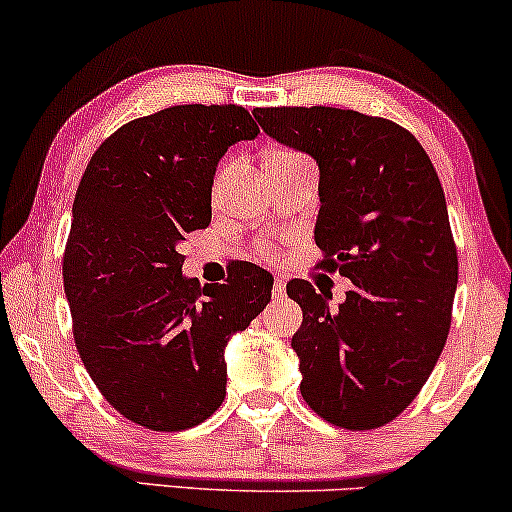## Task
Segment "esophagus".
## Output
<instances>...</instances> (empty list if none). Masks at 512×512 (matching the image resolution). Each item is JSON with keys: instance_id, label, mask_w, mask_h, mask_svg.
Listing matches in <instances>:
<instances>
[{"instance_id": "esophagus-1", "label": "esophagus", "mask_w": 512, "mask_h": 512, "mask_svg": "<svg viewBox=\"0 0 512 512\" xmlns=\"http://www.w3.org/2000/svg\"><path fill=\"white\" fill-rule=\"evenodd\" d=\"M284 293H286V284L281 279H274V286H272V296L276 298V301H279V298H284Z\"/></svg>"}]
</instances>
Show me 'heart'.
Segmentation results:
<instances>
[{"label":"heart","instance_id":"obj_1","mask_svg":"<svg viewBox=\"0 0 512 512\" xmlns=\"http://www.w3.org/2000/svg\"><path fill=\"white\" fill-rule=\"evenodd\" d=\"M298 158H305V156L296 154V151H274V154L269 156L267 161L286 163V161H298ZM226 178H228V170L226 168L219 170V175H216V180H214V199L219 197V192H221V187H223V182H226ZM264 252H272V250H264Z\"/></svg>","mask_w":512,"mask_h":512}]
</instances>
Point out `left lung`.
<instances>
[{
    "instance_id": "1",
    "label": "left lung",
    "mask_w": 512,
    "mask_h": 512,
    "mask_svg": "<svg viewBox=\"0 0 512 512\" xmlns=\"http://www.w3.org/2000/svg\"><path fill=\"white\" fill-rule=\"evenodd\" d=\"M264 132L320 166L317 269L349 276L337 310L305 279L291 346L301 395L330 424L370 431L414 402L450 332L457 248L438 173L409 129L356 110L255 108Z\"/></svg>"
}]
</instances>
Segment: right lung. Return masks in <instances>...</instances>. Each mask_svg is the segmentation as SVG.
I'll return each mask as SVG.
<instances>
[{
    "label": "right lung",
    "instance_id": "1",
    "mask_svg": "<svg viewBox=\"0 0 512 512\" xmlns=\"http://www.w3.org/2000/svg\"><path fill=\"white\" fill-rule=\"evenodd\" d=\"M257 134L243 105H173L110 134L81 175L62 260L74 344L110 407L151 431H185L221 407L228 337L272 298L260 267L199 286L180 255L209 226L219 158Z\"/></svg>",
    "mask_w": 512,
    "mask_h": 512
}]
</instances>
